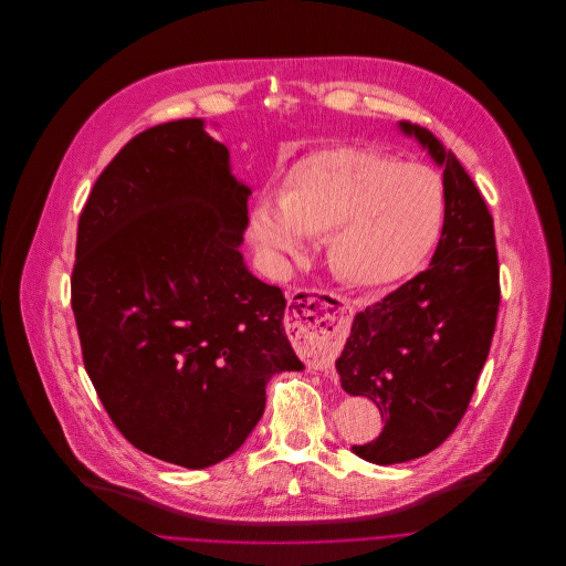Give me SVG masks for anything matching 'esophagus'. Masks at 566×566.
Wrapping results in <instances>:
<instances>
[{
    "instance_id": "34e87169",
    "label": "esophagus",
    "mask_w": 566,
    "mask_h": 566,
    "mask_svg": "<svg viewBox=\"0 0 566 566\" xmlns=\"http://www.w3.org/2000/svg\"><path fill=\"white\" fill-rule=\"evenodd\" d=\"M307 314L310 318L296 325L294 342L305 350L316 370H327L342 353L353 321V305L348 298H336L334 305L321 303Z\"/></svg>"
}]
</instances>
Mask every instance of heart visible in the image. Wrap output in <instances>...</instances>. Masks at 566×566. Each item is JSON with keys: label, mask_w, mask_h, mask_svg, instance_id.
Returning <instances> with one entry per match:
<instances>
[{"label": "heart", "mask_w": 566, "mask_h": 566, "mask_svg": "<svg viewBox=\"0 0 566 566\" xmlns=\"http://www.w3.org/2000/svg\"><path fill=\"white\" fill-rule=\"evenodd\" d=\"M446 189L426 165L353 145H332L296 160L279 198L261 196L250 211V239L281 274L325 234L329 270L350 285L381 287L406 279L437 248Z\"/></svg>", "instance_id": "b5f03b06"}]
</instances>
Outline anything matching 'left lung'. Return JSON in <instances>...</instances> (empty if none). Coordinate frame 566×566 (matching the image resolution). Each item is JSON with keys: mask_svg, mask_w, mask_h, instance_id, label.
Instances as JSON below:
<instances>
[{"mask_svg": "<svg viewBox=\"0 0 566 566\" xmlns=\"http://www.w3.org/2000/svg\"><path fill=\"white\" fill-rule=\"evenodd\" d=\"M443 169L446 222L430 268L355 316L336 373L348 395L377 403L384 430L353 446L390 467L434 450L462 421L486 364L500 305L489 207L475 182L428 129L399 123Z\"/></svg>", "mask_w": 566, "mask_h": 566, "instance_id": "left-lung-1", "label": "left lung"}]
</instances>
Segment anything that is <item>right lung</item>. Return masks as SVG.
Returning a JSON list of instances; mask_svg holds the SVG:
<instances>
[{
	"label": "right lung",
	"mask_w": 566,
	"mask_h": 566,
	"mask_svg": "<svg viewBox=\"0 0 566 566\" xmlns=\"http://www.w3.org/2000/svg\"><path fill=\"white\" fill-rule=\"evenodd\" d=\"M250 193L189 118L129 140L77 222L71 305L88 379L136 448L193 471L237 453L268 381L303 368L281 287L241 254Z\"/></svg>",
	"instance_id": "1"
}]
</instances>
